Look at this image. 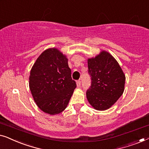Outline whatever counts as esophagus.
<instances>
[{
	"label": "esophagus",
	"instance_id": "1",
	"mask_svg": "<svg viewBox=\"0 0 149 149\" xmlns=\"http://www.w3.org/2000/svg\"><path fill=\"white\" fill-rule=\"evenodd\" d=\"M76 83H77V87H80V86H81V80H80V79L77 80Z\"/></svg>",
	"mask_w": 149,
	"mask_h": 149
}]
</instances>
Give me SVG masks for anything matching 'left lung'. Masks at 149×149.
Listing matches in <instances>:
<instances>
[{"instance_id": "1", "label": "left lung", "mask_w": 149, "mask_h": 149, "mask_svg": "<svg viewBox=\"0 0 149 149\" xmlns=\"http://www.w3.org/2000/svg\"><path fill=\"white\" fill-rule=\"evenodd\" d=\"M88 67L92 81L86 92L87 99L96 110L108 109L124 91L125 75L113 56L104 51L88 58Z\"/></svg>"}]
</instances>
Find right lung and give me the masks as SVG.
<instances>
[{"mask_svg": "<svg viewBox=\"0 0 149 149\" xmlns=\"http://www.w3.org/2000/svg\"><path fill=\"white\" fill-rule=\"evenodd\" d=\"M29 86L37 106L56 115L65 109L76 88L66 56L55 48L38 56L30 72Z\"/></svg>", "mask_w": 149, "mask_h": 149, "instance_id": "1", "label": "right lung"}]
</instances>
